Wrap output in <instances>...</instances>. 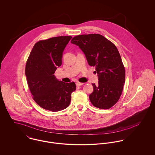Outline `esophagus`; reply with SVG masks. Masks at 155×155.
Returning a JSON list of instances; mask_svg holds the SVG:
<instances>
[{
    "mask_svg": "<svg viewBox=\"0 0 155 155\" xmlns=\"http://www.w3.org/2000/svg\"><path fill=\"white\" fill-rule=\"evenodd\" d=\"M76 84V85H77V86H81V85H84V83H81V82H77Z\"/></svg>",
    "mask_w": 155,
    "mask_h": 155,
    "instance_id": "esophagus-1",
    "label": "esophagus"
}]
</instances>
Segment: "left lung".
Wrapping results in <instances>:
<instances>
[{"mask_svg":"<svg viewBox=\"0 0 155 155\" xmlns=\"http://www.w3.org/2000/svg\"><path fill=\"white\" fill-rule=\"evenodd\" d=\"M71 43L79 46L90 66L95 67L98 83L92 84L94 91L89 96L91 103L99 109H110L120 98L125 81V67L116 46L99 34L78 35Z\"/></svg>","mask_w":155,"mask_h":155,"instance_id":"8db88e82","label":"left lung"}]
</instances>
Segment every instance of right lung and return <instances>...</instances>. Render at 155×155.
Returning a JSON list of instances; mask_svg holds the SVG:
<instances>
[{
    "instance_id": "1",
    "label": "right lung",
    "mask_w": 155,
    "mask_h": 155,
    "mask_svg": "<svg viewBox=\"0 0 155 155\" xmlns=\"http://www.w3.org/2000/svg\"><path fill=\"white\" fill-rule=\"evenodd\" d=\"M71 38L58 36L38 41L26 62L28 88L35 101L45 110L65 109L70 103L71 93L76 90L74 82L59 81L54 76L62 64L63 52Z\"/></svg>"
}]
</instances>
